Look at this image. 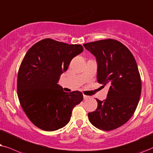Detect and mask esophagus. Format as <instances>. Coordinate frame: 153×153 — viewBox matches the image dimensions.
I'll list each match as a JSON object with an SVG mask.
<instances>
[{
	"instance_id": "esophagus-1",
	"label": "esophagus",
	"mask_w": 153,
	"mask_h": 153,
	"mask_svg": "<svg viewBox=\"0 0 153 153\" xmlns=\"http://www.w3.org/2000/svg\"><path fill=\"white\" fill-rule=\"evenodd\" d=\"M83 98H84V99H89V98H90V97H89V96H87V95L83 94Z\"/></svg>"
}]
</instances>
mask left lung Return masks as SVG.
<instances>
[{
    "label": "left lung",
    "instance_id": "8db88e82",
    "mask_svg": "<svg viewBox=\"0 0 153 153\" xmlns=\"http://www.w3.org/2000/svg\"><path fill=\"white\" fill-rule=\"evenodd\" d=\"M98 63L97 81L108 85L105 101L97 99L96 111L88 113L89 120L98 129L111 131L123 126L135 112L141 93V79L133 54L114 39L83 45Z\"/></svg>",
    "mask_w": 153,
    "mask_h": 153
}]
</instances>
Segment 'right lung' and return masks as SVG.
Wrapping results in <instances>:
<instances>
[{"label":"right lung","instance_id":"1","mask_svg":"<svg viewBox=\"0 0 153 153\" xmlns=\"http://www.w3.org/2000/svg\"><path fill=\"white\" fill-rule=\"evenodd\" d=\"M82 51L80 45L45 38L26 52L18 71L17 95L24 113L37 127L48 131L64 127L73 108L82 101V92H65L57 84L73 58Z\"/></svg>","mask_w":153,"mask_h":153}]
</instances>
